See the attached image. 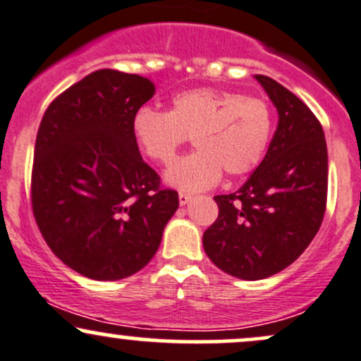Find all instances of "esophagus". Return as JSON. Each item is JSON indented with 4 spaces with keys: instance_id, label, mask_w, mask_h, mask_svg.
Wrapping results in <instances>:
<instances>
[{
    "instance_id": "esophagus-1",
    "label": "esophagus",
    "mask_w": 361,
    "mask_h": 361,
    "mask_svg": "<svg viewBox=\"0 0 361 361\" xmlns=\"http://www.w3.org/2000/svg\"><path fill=\"white\" fill-rule=\"evenodd\" d=\"M193 195H190V193H185V192H180V195H178V199H180V205H187L190 200H192Z\"/></svg>"
}]
</instances>
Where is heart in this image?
<instances>
[{
  "mask_svg": "<svg viewBox=\"0 0 361 361\" xmlns=\"http://www.w3.org/2000/svg\"><path fill=\"white\" fill-rule=\"evenodd\" d=\"M132 133L138 149L169 166L188 137L197 150L166 171V181L185 192L211 188L223 176L252 173L272 135V114L264 101L224 90L192 89L173 97L168 113L140 108Z\"/></svg>",
  "mask_w": 361,
  "mask_h": 361,
  "instance_id": "obj_1",
  "label": "heart"
}]
</instances>
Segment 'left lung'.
<instances>
[{"label":"left lung","mask_w":361,"mask_h":361,"mask_svg":"<svg viewBox=\"0 0 361 361\" xmlns=\"http://www.w3.org/2000/svg\"><path fill=\"white\" fill-rule=\"evenodd\" d=\"M272 104L277 128L267 154L235 193L216 195L219 216L204 233V250L226 274L257 281L295 262L322 224L327 200V145L302 99L255 75Z\"/></svg>","instance_id":"obj_1"}]
</instances>
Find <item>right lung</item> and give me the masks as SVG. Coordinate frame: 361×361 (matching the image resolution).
<instances>
[{
  "instance_id": "obj_1",
  "label": "right lung",
  "mask_w": 361,
  "mask_h": 361,
  "mask_svg": "<svg viewBox=\"0 0 361 361\" xmlns=\"http://www.w3.org/2000/svg\"><path fill=\"white\" fill-rule=\"evenodd\" d=\"M154 92L140 75L97 70L59 94L39 125L35 223L54 255L90 279L118 281L145 267L180 205L132 133L133 114Z\"/></svg>"
}]
</instances>
